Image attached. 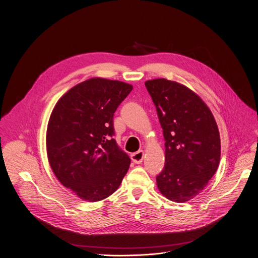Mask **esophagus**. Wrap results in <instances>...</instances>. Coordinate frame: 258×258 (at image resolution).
Wrapping results in <instances>:
<instances>
[{
  "label": "esophagus",
  "mask_w": 258,
  "mask_h": 258,
  "mask_svg": "<svg viewBox=\"0 0 258 258\" xmlns=\"http://www.w3.org/2000/svg\"><path fill=\"white\" fill-rule=\"evenodd\" d=\"M144 159V151L143 150H139L135 153L132 154V160L135 163H141Z\"/></svg>",
  "instance_id": "34e87169"
}]
</instances>
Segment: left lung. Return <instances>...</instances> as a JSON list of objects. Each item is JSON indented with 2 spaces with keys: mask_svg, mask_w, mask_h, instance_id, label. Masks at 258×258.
Here are the masks:
<instances>
[{
  "mask_svg": "<svg viewBox=\"0 0 258 258\" xmlns=\"http://www.w3.org/2000/svg\"><path fill=\"white\" fill-rule=\"evenodd\" d=\"M166 140V162L156 177L159 192L185 203L201 194L216 173L220 135L206 103L187 86L165 78L145 82Z\"/></svg>",
  "mask_w": 258,
  "mask_h": 258,
  "instance_id": "obj_1",
  "label": "left lung"
}]
</instances>
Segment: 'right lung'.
<instances>
[{
	"mask_svg": "<svg viewBox=\"0 0 258 258\" xmlns=\"http://www.w3.org/2000/svg\"><path fill=\"white\" fill-rule=\"evenodd\" d=\"M133 85L93 77L70 88L55 104L46 131V151L57 180L82 201L114 194L131 158L117 146L113 114Z\"/></svg>",
	"mask_w": 258,
	"mask_h": 258,
	"instance_id": "1",
	"label": "right lung"
}]
</instances>
